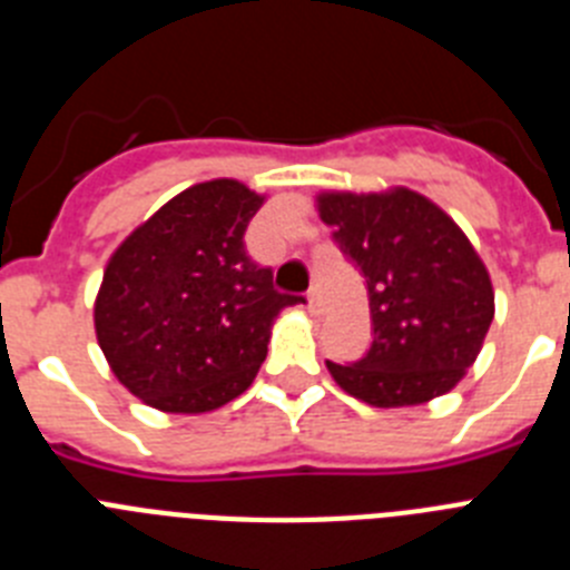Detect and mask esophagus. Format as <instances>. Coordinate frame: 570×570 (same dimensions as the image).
<instances>
[{
	"instance_id": "1",
	"label": "esophagus",
	"mask_w": 570,
	"mask_h": 570,
	"mask_svg": "<svg viewBox=\"0 0 570 570\" xmlns=\"http://www.w3.org/2000/svg\"><path fill=\"white\" fill-rule=\"evenodd\" d=\"M305 299H308L311 314H320V294H316V291H308V296H305Z\"/></svg>"
}]
</instances>
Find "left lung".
<instances>
[{
  "mask_svg": "<svg viewBox=\"0 0 570 570\" xmlns=\"http://www.w3.org/2000/svg\"><path fill=\"white\" fill-rule=\"evenodd\" d=\"M316 214L362 271L374 342L354 365L325 362L374 407L425 405L454 391L493 320V285L465 230L411 188L320 190Z\"/></svg>",
  "mask_w": 570,
  "mask_h": 570,
  "instance_id": "1",
  "label": "left lung"
}]
</instances>
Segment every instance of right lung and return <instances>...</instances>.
I'll return each mask as SVG.
<instances>
[{"label":"right lung","instance_id":"add662e5","mask_svg":"<svg viewBox=\"0 0 570 570\" xmlns=\"http://www.w3.org/2000/svg\"><path fill=\"white\" fill-rule=\"evenodd\" d=\"M268 196L239 179L176 194L105 265L94 331L114 376L163 414H208L245 394L296 296L245 250Z\"/></svg>","mask_w":570,"mask_h":570}]
</instances>
